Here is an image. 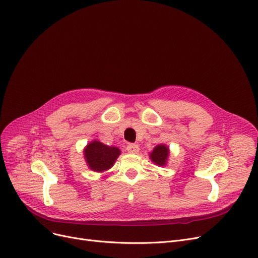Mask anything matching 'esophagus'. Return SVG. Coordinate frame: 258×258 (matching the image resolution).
Instances as JSON below:
<instances>
[{
    "label": "esophagus",
    "instance_id": "34e87169",
    "mask_svg": "<svg viewBox=\"0 0 258 258\" xmlns=\"http://www.w3.org/2000/svg\"><path fill=\"white\" fill-rule=\"evenodd\" d=\"M126 151L130 154H137L139 152V145H137L135 143H131L126 147Z\"/></svg>",
    "mask_w": 258,
    "mask_h": 258
}]
</instances>
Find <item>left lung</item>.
Masks as SVG:
<instances>
[{"mask_svg":"<svg viewBox=\"0 0 258 258\" xmlns=\"http://www.w3.org/2000/svg\"><path fill=\"white\" fill-rule=\"evenodd\" d=\"M170 149L165 144H158L150 153V159L158 166H165L169 161Z\"/></svg>","mask_w":258,"mask_h":258,"instance_id":"1","label":"left lung"}]
</instances>
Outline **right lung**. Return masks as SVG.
Masks as SVG:
<instances>
[{"label":"right lung","instance_id":"obj_1","mask_svg":"<svg viewBox=\"0 0 258 258\" xmlns=\"http://www.w3.org/2000/svg\"><path fill=\"white\" fill-rule=\"evenodd\" d=\"M83 154L89 169L101 173L115 164L121 151L117 147H108L99 140H93L84 148Z\"/></svg>","mask_w":258,"mask_h":258}]
</instances>
